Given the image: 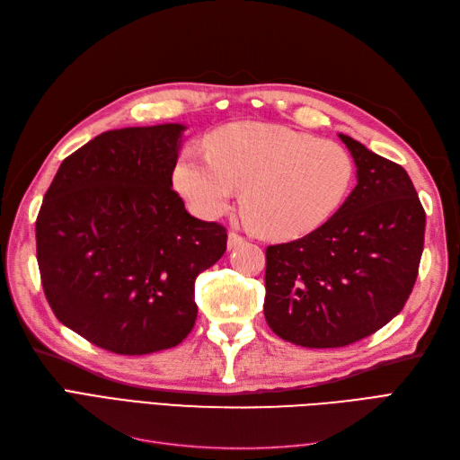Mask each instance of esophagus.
Masks as SVG:
<instances>
[{"label": "esophagus", "mask_w": 460, "mask_h": 460, "mask_svg": "<svg viewBox=\"0 0 460 460\" xmlns=\"http://www.w3.org/2000/svg\"><path fill=\"white\" fill-rule=\"evenodd\" d=\"M245 242V238L242 234H238V232H230L228 234V249H234V247H238V245H242Z\"/></svg>", "instance_id": "1"}]
</instances>
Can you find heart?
Instances as JSON below:
<instances>
[{
	"label": "heart",
	"instance_id": "obj_1",
	"mask_svg": "<svg viewBox=\"0 0 460 460\" xmlns=\"http://www.w3.org/2000/svg\"><path fill=\"white\" fill-rule=\"evenodd\" d=\"M355 180V161L343 146L286 127L235 122L207 140V157L186 151L174 186L193 211L217 218L238 190L242 213L261 235L303 238L338 213Z\"/></svg>",
	"mask_w": 460,
	"mask_h": 460
}]
</instances>
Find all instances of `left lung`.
Returning a JSON list of instances; mask_svg holds the SVG:
<instances>
[{
	"instance_id": "1",
	"label": "left lung",
	"mask_w": 460,
	"mask_h": 460,
	"mask_svg": "<svg viewBox=\"0 0 460 460\" xmlns=\"http://www.w3.org/2000/svg\"><path fill=\"white\" fill-rule=\"evenodd\" d=\"M357 186L326 225L267 247L264 318L286 341L345 347L401 313L419 276L426 213L407 171L340 134Z\"/></svg>"
}]
</instances>
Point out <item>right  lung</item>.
<instances>
[{
	"label": "right lung",
	"instance_id": "1",
	"mask_svg": "<svg viewBox=\"0 0 460 460\" xmlns=\"http://www.w3.org/2000/svg\"><path fill=\"white\" fill-rule=\"evenodd\" d=\"M182 124L120 128L68 155L36 218L53 314L117 355L178 345L198 318L193 284L225 255L226 228L172 190Z\"/></svg>",
	"mask_w": 460,
	"mask_h": 460
}]
</instances>
